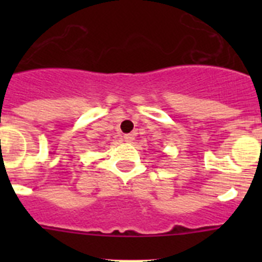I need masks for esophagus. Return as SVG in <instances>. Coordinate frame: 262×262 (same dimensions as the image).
<instances>
[{"instance_id":"34e87169","label":"esophagus","mask_w":262,"mask_h":262,"mask_svg":"<svg viewBox=\"0 0 262 262\" xmlns=\"http://www.w3.org/2000/svg\"><path fill=\"white\" fill-rule=\"evenodd\" d=\"M123 139H124V142L131 143L135 140V135H134V134H126V135L123 136Z\"/></svg>"}]
</instances>
